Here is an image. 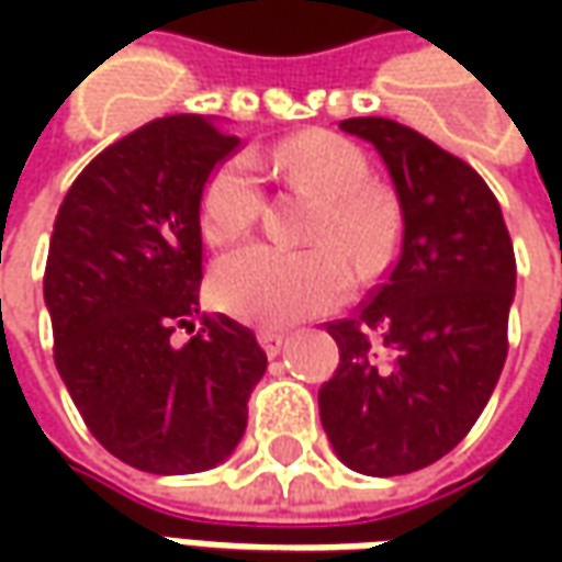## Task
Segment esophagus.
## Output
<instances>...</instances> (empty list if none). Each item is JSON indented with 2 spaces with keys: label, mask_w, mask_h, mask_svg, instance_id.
Instances as JSON below:
<instances>
[{
  "label": "esophagus",
  "mask_w": 562,
  "mask_h": 562,
  "mask_svg": "<svg viewBox=\"0 0 562 562\" xmlns=\"http://www.w3.org/2000/svg\"><path fill=\"white\" fill-rule=\"evenodd\" d=\"M259 344H262V350L269 353V357H278L281 353V347H284V331H274V328H259Z\"/></svg>",
  "instance_id": "obj_1"
}]
</instances>
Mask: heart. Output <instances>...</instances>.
Listing matches in <instances>:
<instances>
[{"label":"heart","instance_id":"heart-1","mask_svg":"<svg viewBox=\"0 0 562 562\" xmlns=\"http://www.w3.org/2000/svg\"><path fill=\"white\" fill-rule=\"evenodd\" d=\"M274 168L293 193L315 200L303 240L310 249L266 244L227 252L212 269V296L252 325H291L325 313L350 293V266L375 278L391 266L400 240L394 193L369 181L372 165L357 143L328 131H306L274 149ZM266 205L262 181L237 156L212 171L200 200V227L209 244H234L252 231Z\"/></svg>","mask_w":562,"mask_h":562}]
</instances>
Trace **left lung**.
<instances>
[{
    "label": "left lung",
    "instance_id": "8db88e82",
    "mask_svg": "<svg viewBox=\"0 0 562 562\" xmlns=\"http://www.w3.org/2000/svg\"><path fill=\"white\" fill-rule=\"evenodd\" d=\"M340 131L387 165L403 237L372 300L328 325L340 362L318 413L340 463L387 479L441 460L482 416L507 359L516 256L501 203L463 159L391 119Z\"/></svg>",
    "mask_w": 562,
    "mask_h": 562
}]
</instances>
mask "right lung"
I'll return each mask as SVG.
<instances>
[{"instance_id":"add662e5","label":"right lung","mask_w":562,"mask_h":562,"mask_svg":"<svg viewBox=\"0 0 562 562\" xmlns=\"http://www.w3.org/2000/svg\"><path fill=\"white\" fill-rule=\"evenodd\" d=\"M237 143L203 115L149 121L102 149L55 215L43 278L55 369L93 438L140 472L225 463L269 366L227 315L171 340L200 315V200Z\"/></svg>"}]
</instances>
